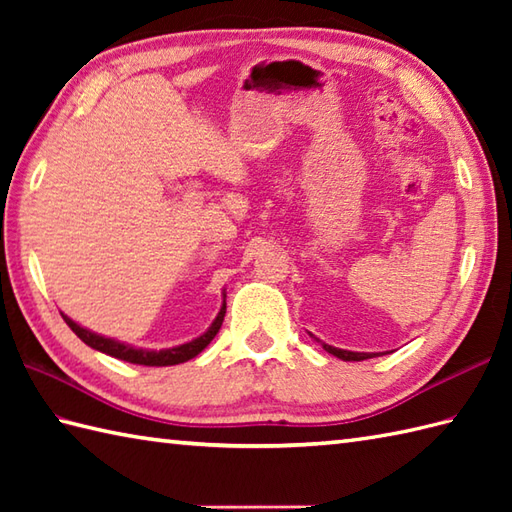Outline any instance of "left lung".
Listing matches in <instances>:
<instances>
[{"instance_id":"obj_1","label":"left lung","mask_w":512,"mask_h":512,"mask_svg":"<svg viewBox=\"0 0 512 512\" xmlns=\"http://www.w3.org/2000/svg\"><path fill=\"white\" fill-rule=\"evenodd\" d=\"M325 352L334 354L336 358H341V361H365V358H372L374 354H363V352H347V350H339V347H332V345H325Z\"/></svg>"}]
</instances>
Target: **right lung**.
Here are the masks:
<instances>
[{
    "instance_id": "obj_1",
    "label": "right lung",
    "mask_w": 512,
    "mask_h": 512,
    "mask_svg": "<svg viewBox=\"0 0 512 512\" xmlns=\"http://www.w3.org/2000/svg\"><path fill=\"white\" fill-rule=\"evenodd\" d=\"M224 314H226V306L220 310V314H217V319L213 321V325L209 330H206L202 336H198V339H193L189 343L184 345H178V347H169V350H160V352H154V350H138V347H132V345H125V343H118L114 339H105V336L101 334H94L90 330L81 328L79 323H74L70 317H65V314H61L63 321L70 325V330L79 336V339L85 343L94 347V350H99L103 354H110L114 358H121V361H127V363H134V365H147V367H165V365H178V363H184L189 361V358L198 356L206 345H209L213 341V336L220 332L222 328V321H224Z\"/></svg>"
}]
</instances>
